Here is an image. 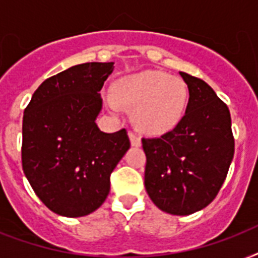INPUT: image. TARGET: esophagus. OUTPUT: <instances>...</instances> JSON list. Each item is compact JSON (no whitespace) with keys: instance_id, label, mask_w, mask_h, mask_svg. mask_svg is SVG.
I'll return each mask as SVG.
<instances>
[{"instance_id":"obj_1","label":"esophagus","mask_w":258,"mask_h":258,"mask_svg":"<svg viewBox=\"0 0 258 258\" xmlns=\"http://www.w3.org/2000/svg\"><path fill=\"white\" fill-rule=\"evenodd\" d=\"M128 135H130V141H131V145L135 146V147H139V146L142 145V139L139 135H137V134L133 133V131H130Z\"/></svg>"}]
</instances>
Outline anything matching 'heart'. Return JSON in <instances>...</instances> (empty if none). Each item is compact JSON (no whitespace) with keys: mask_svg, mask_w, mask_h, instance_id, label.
Instances as JSON below:
<instances>
[{"mask_svg":"<svg viewBox=\"0 0 258 258\" xmlns=\"http://www.w3.org/2000/svg\"><path fill=\"white\" fill-rule=\"evenodd\" d=\"M187 100L188 89L182 79L145 71L117 82L115 97H109L108 104L113 111L119 109V104L135 108V123L142 131L165 134L179 124Z\"/></svg>","mask_w":258,"mask_h":258,"instance_id":"obj_1","label":"heart"}]
</instances>
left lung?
<instances>
[{"label":"left lung","instance_id":"left-lung-1","mask_svg":"<svg viewBox=\"0 0 258 258\" xmlns=\"http://www.w3.org/2000/svg\"><path fill=\"white\" fill-rule=\"evenodd\" d=\"M188 88L186 113L175 128L143 138L145 186L162 212L188 216L220 191L234 155L228 105L208 83L179 72Z\"/></svg>","mask_w":258,"mask_h":258}]
</instances>
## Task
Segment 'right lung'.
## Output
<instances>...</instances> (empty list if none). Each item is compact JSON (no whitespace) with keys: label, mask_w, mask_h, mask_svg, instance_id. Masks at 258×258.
<instances>
[{"label":"right lung","mask_w":258,"mask_h":258,"mask_svg":"<svg viewBox=\"0 0 258 258\" xmlns=\"http://www.w3.org/2000/svg\"><path fill=\"white\" fill-rule=\"evenodd\" d=\"M113 62H86L46 79L22 119V170L36 196L58 216L83 217L109 192V175L130 139L99 130L100 89Z\"/></svg>","instance_id":"add662e5"}]
</instances>
